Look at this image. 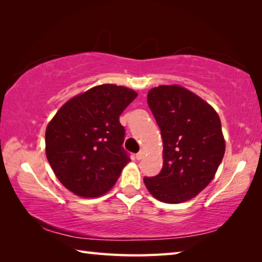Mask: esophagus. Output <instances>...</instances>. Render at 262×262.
I'll return each mask as SVG.
<instances>
[{"label":"esophagus","instance_id":"obj_1","mask_svg":"<svg viewBox=\"0 0 262 262\" xmlns=\"http://www.w3.org/2000/svg\"><path fill=\"white\" fill-rule=\"evenodd\" d=\"M143 157H144V151H143V150H141L140 152L136 154V159H137V161H140V159H142Z\"/></svg>","mask_w":262,"mask_h":262}]
</instances>
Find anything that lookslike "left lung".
I'll use <instances>...</instances> for the list:
<instances>
[{
    "label": "left lung",
    "mask_w": 262,
    "mask_h": 262,
    "mask_svg": "<svg viewBox=\"0 0 262 262\" xmlns=\"http://www.w3.org/2000/svg\"><path fill=\"white\" fill-rule=\"evenodd\" d=\"M148 105L161 129L163 168L144 177L154 198L180 203L201 192L223 159L225 142L219 114L187 89L161 85L148 92Z\"/></svg>",
    "instance_id": "8db88e82"
}]
</instances>
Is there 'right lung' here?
<instances>
[{"mask_svg": "<svg viewBox=\"0 0 262 262\" xmlns=\"http://www.w3.org/2000/svg\"><path fill=\"white\" fill-rule=\"evenodd\" d=\"M136 97L128 88L103 84L57 111L46 129V156L66 188L96 198L117 183L130 161L122 147L126 130L119 117Z\"/></svg>", "mask_w": 262, "mask_h": 262, "instance_id": "1", "label": "right lung"}]
</instances>
